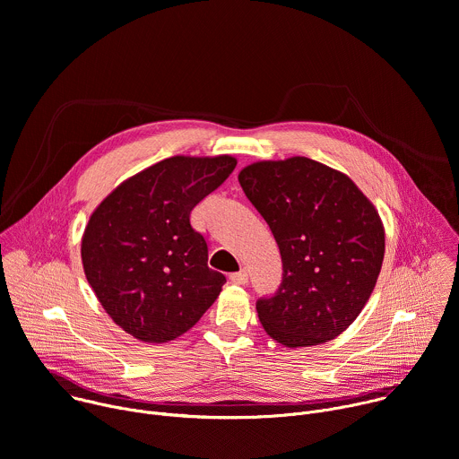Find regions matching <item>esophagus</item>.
I'll return each instance as SVG.
<instances>
[{"label":"esophagus","instance_id":"obj_1","mask_svg":"<svg viewBox=\"0 0 459 459\" xmlns=\"http://www.w3.org/2000/svg\"><path fill=\"white\" fill-rule=\"evenodd\" d=\"M230 281L234 284H247L248 282V272L245 268L239 270V272H234V273H230Z\"/></svg>","mask_w":459,"mask_h":459}]
</instances>
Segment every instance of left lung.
<instances>
[{
  "instance_id": "left-lung-1",
  "label": "left lung",
  "mask_w": 459,
  "mask_h": 459,
  "mask_svg": "<svg viewBox=\"0 0 459 459\" xmlns=\"http://www.w3.org/2000/svg\"><path fill=\"white\" fill-rule=\"evenodd\" d=\"M238 178L282 259L279 291L255 304L261 326L291 350L333 341L375 290L385 252L378 211L348 175L307 157L254 162Z\"/></svg>"
}]
</instances>
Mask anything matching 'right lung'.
Wrapping results in <instances>:
<instances>
[{
  "label": "right lung",
  "instance_id": "obj_1",
  "mask_svg": "<svg viewBox=\"0 0 459 459\" xmlns=\"http://www.w3.org/2000/svg\"><path fill=\"white\" fill-rule=\"evenodd\" d=\"M230 155H177L115 187L81 241L84 275L104 312L142 342L189 332L218 299L225 275L209 268L191 211L234 171Z\"/></svg>",
  "mask_w": 459,
  "mask_h": 459
}]
</instances>
